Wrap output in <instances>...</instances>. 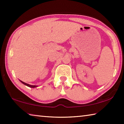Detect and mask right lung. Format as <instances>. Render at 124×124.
Returning a JSON list of instances; mask_svg holds the SVG:
<instances>
[{
  "label": "right lung",
  "mask_w": 124,
  "mask_h": 124,
  "mask_svg": "<svg viewBox=\"0 0 124 124\" xmlns=\"http://www.w3.org/2000/svg\"><path fill=\"white\" fill-rule=\"evenodd\" d=\"M20 81H21V82L22 84H23L24 85H26V86H28V87H29L34 88V87H38V86H37V85H29V84H27V83H24L23 81H21V80H20Z\"/></svg>",
  "instance_id": "1"
}]
</instances>
